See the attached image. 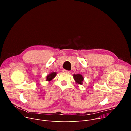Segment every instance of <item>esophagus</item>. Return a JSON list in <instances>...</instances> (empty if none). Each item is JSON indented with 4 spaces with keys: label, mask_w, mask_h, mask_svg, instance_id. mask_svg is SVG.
Listing matches in <instances>:
<instances>
[{
    "label": "esophagus",
    "mask_w": 131,
    "mask_h": 131,
    "mask_svg": "<svg viewBox=\"0 0 131 131\" xmlns=\"http://www.w3.org/2000/svg\"><path fill=\"white\" fill-rule=\"evenodd\" d=\"M63 73H69L70 72V71H67V70H63Z\"/></svg>",
    "instance_id": "obj_1"
}]
</instances>
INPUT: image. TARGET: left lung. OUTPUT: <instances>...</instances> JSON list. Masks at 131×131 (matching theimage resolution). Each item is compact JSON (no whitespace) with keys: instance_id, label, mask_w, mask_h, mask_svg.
Wrapping results in <instances>:
<instances>
[{"instance_id":"8db88e82","label":"left lung","mask_w":131,"mask_h":131,"mask_svg":"<svg viewBox=\"0 0 131 131\" xmlns=\"http://www.w3.org/2000/svg\"><path fill=\"white\" fill-rule=\"evenodd\" d=\"M73 77L75 81H76L77 83L79 84H82V82H83L84 79L81 74H74L73 75Z\"/></svg>"}]
</instances>
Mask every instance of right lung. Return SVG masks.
I'll list each match as a JSON object with an SVG mask.
<instances>
[{
  "instance_id": "1",
  "label": "right lung",
  "mask_w": 131,
  "mask_h": 131,
  "mask_svg": "<svg viewBox=\"0 0 131 131\" xmlns=\"http://www.w3.org/2000/svg\"><path fill=\"white\" fill-rule=\"evenodd\" d=\"M56 75V73H55V72H52V73H50V74L47 75V81H51L52 79H53L55 77Z\"/></svg>"
}]
</instances>
